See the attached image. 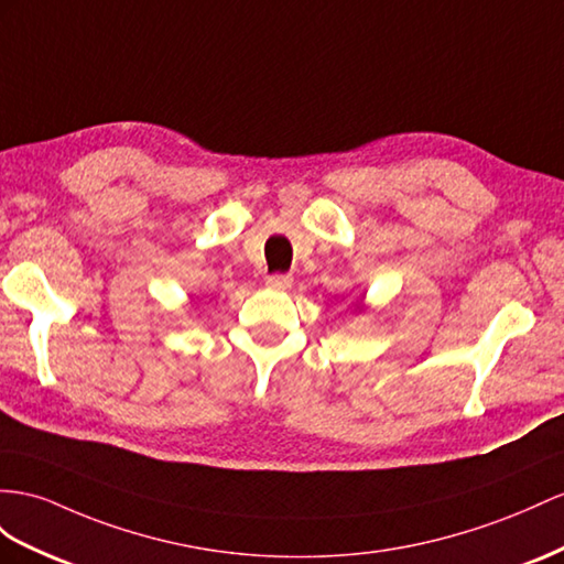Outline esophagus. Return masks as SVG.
Listing matches in <instances>:
<instances>
[{
  "label": "esophagus",
  "mask_w": 564,
  "mask_h": 564,
  "mask_svg": "<svg viewBox=\"0 0 564 564\" xmlns=\"http://www.w3.org/2000/svg\"><path fill=\"white\" fill-rule=\"evenodd\" d=\"M267 285L273 288V291H288V288L293 285V276H288V273H271L267 279Z\"/></svg>",
  "instance_id": "esophagus-1"
}]
</instances>
